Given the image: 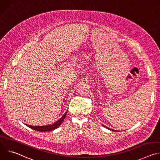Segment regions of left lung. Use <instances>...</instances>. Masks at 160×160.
Here are the masks:
<instances>
[{
	"label": "left lung",
	"instance_id": "left-lung-1",
	"mask_svg": "<svg viewBox=\"0 0 160 160\" xmlns=\"http://www.w3.org/2000/svg\"><path fill=\"white\" fill-rule=\"evenodd\" d=\"M106 127V128H108V129H110V128H108V127ZM110 130H112V131H115V132H116V130H112H112H111V129H110Z\"/></svg>",
	"mask_w": 160,
	"mask_h": 160
}]
</instances>
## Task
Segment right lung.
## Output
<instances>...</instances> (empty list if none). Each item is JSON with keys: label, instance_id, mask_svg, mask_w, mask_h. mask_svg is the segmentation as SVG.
Masks as SVG:
<instances>
[{"label": "right lung", "instance_id": "obj_1", "mask_svg": "<svg viewBox=\"0 0 160 160\" xmlns=\"http://www.w3.org/2000/svg\"><path fill=\"white\" fill-rule=\"evenodd\" d=\"M67 114V111L65 112L64 115L58 121L56 122L55 123H54L53 125H46V126H32V125H27V126H28V127L31 128L32 129L36 130V131H39V132H49V131H51L53 130L56 128H57L58 127H59L60 126V125L62 123V122H63V120H64Z\"/></svg>", "mask_w": 160, "mask_h": 160}]
</instances>
